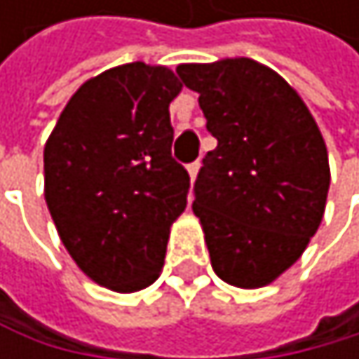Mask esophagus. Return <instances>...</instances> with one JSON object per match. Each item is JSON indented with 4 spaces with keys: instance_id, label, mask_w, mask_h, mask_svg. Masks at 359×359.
<instances>
[{
    "instance_id": "1",
    "label": "esophagus",
    "mask_w": 359,
    "mask_h": 359,
    "mask_svg": "<svg viewBox=\"0 0 359 359\" xmlns=\"http://www.w3.org/2000/svg\"><path fill=\"white\" fill-rule=\"evenodd\" d=\"M198 170H200V163H198V161H194V163H189V165H187V172H189V178H191V181L196 178Z\"/></svg>"
}]
</instances>
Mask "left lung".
Masks as SVG:
<instances>
[{
  "label": "left lung",
  "mask_w": 359,
  "mask_h": 359,
  "mask_svg": "<svg viewBox=\"0 0 359 359\" xmlns=\"http://www.w3.org/2000/svg\"><path fill=\"white\" fill-rule=\"evenodd\" d=\"M217 148L202 159L191 209L215 273L239 288L271 284L319 230L330 189L323 135L302 96L250 57L181 64Z\"/></svg>",
  "instance_id": "obj_1"
}]
</instances>
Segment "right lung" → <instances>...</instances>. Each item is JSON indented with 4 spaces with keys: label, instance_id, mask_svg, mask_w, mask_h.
<instances>
[{
    "label": "right lung",
    "instance_id": "add662e5",
    "mask_svg": "<svg viewBox=\"0 0 359 359\" xmlns=\"http://www.w3.org/2000/svg\"><path fill=\"white\" fill-rule=\"evenodd\" d=\"M183 83L165 66L122 64L88 79L45 144V200L77 267L116 293L161 273L189 174L172 159L170 103Z\"/></svg>",
    "mask_w": 359,
    "mask_h": 359
}]
</instances>
